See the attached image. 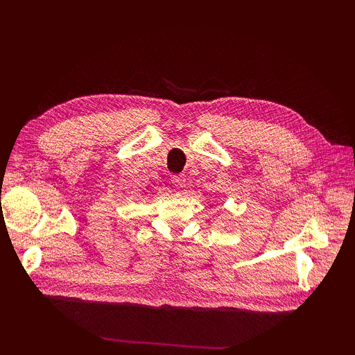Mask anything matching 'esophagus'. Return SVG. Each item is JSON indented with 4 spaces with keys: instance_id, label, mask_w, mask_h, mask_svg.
<instances>
[{
    "instance_id": "1",
    "label": "esophagus",
    "mask_w": 355,
    "mask_h": 355,
    "mask_svg": "<svg viewBox=\"0 0 355 355\" xmlns=\"http://www.w3.org/2000/svg\"><path fill=\"white\" fill-rule=\"evenodd\" d=\"M172 184L177 187V189H183L186 186V177L184 175H175L172 177Z\"/></svg>"
}]
</instances>
